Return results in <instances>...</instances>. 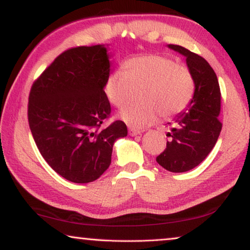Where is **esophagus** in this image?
<instances>
[{
	"label": "esophagus",
	"instance_id": "1",
	"mask_svg": "<svg viewBox=\"0 0 250 250\" xmlns=\"http://www.w3.org/2000/svg\"><path fill=\"white\" fill-rule=\"evenodd\" d=\"M128 134H129L130 136H137V135H140L141 132H140V130H136V129L129 128V129H128Z\"/></svg>",
	"mask_w": 250,
	"mask_h": 250
}]
</instances>
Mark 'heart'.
I'll list each match as a JSON object with an SVG mask.
<instances>
[{
	"instance_id": "obj_1",
	"label": "heart",
	"mask_w": 250,
	"mask_h": 250,
	"mask_svg": "<svg viewBox=\"0 0 250 250\" xmlns=\"http://www.w3.org/2000/svg\"><path fill=\"white\" fill-rule=\"evenodd\" d=\"M140 103L126 106L120 114L132 128H143L159 117L182 113L193 98L195 82L187 66L165 56L143 55L125 60L122 71H113L104 83L106 97L121 108L140 89Z\"/></svg>"
}]
</instances>
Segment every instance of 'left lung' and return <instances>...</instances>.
<instances>
[{
    "label": "left lung",
    "instance_id": "8db88e82",
    "mask_svg": "<svg viewBox=\"0 0 250 250\" xmlns=\"http://www.w3.org/2000/svg\"><path fill=\"white\" fill-rule=\"evenodd\" d=\"M167 47L186 57L195 82L193 98L173 123H168L172 125L171 133H167L171 140L156 157V162L165 170L180 173L198 167L216 145L222 127L218 120L221 94L216 72L208 61L181 45Z\"/></svg>",
    "mask_w": 250,
    "mask_h": 250
}]
</instances>
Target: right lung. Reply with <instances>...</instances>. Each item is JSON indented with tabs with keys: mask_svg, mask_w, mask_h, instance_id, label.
Returning <instances> with one entry per match:
<instances>
[{
	"mask_svg": "<svg viewBox=\"0 0 250 250\" xmlns=\"http://www.w3.org/2000/svg\"><path fill=\"white\" fill-rule=\"evenodd\" d=\"M109 72L105 44L71 48L57 57L30 91L34 142L52 170L70 182L97 180L112 162L115 142L127 135L122 121L102 126L110 114L104 91Z\"/></svg>",
	"mask_w": 250,
	"mask_h": 250,
	"instance_id": "1",
	"label": "right lung"
}]
</instances>
